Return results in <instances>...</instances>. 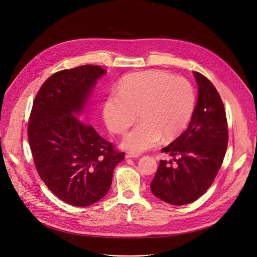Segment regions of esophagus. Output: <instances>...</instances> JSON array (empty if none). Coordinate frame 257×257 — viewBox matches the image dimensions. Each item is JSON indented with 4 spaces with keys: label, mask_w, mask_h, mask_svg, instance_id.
<instances>
[{
    "label": "esophagus",
    "mask_w": 257,
    "mask_h": 257,
    "mask_svg": "<svg viewBox=\"0 0 257 257\" xmlns=\"http://www.w3.org/2000/svg\"><path fill=\"white\" fill-rule=\"evenodd\" d=\"M140 155L137 154V153H133V152H127L125 154V159H137V157H139Z\"/></svg>",
    "instance_id": "34e87169"
}]
</instances>
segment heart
Listing matches in <instances>:
<instances>
[{
    "label": "heart",
    "instance_id": "obj_1",
    "mask_svg": "<svg viewBox=\"0 0 257 257\" xmlns=\"http://www.w3.org/2000/svg\"><path fill=\"white\" fill-rule=\"evenodd\" d=\"M195 107V91L184 78L164 71H146L125 76L103 107L107 127L125 132L137 119L141 122L126 133L120 146L133 153L144 152L164 141H172L188 125Z\"/></svg>",
    "mask_w": 257,
    "mask_h": 257
}]
</instances>
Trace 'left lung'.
Here are the masks:
<instances>
[{
    "instance_id": "1",
    "label": "left lung",
    "mask_w": 257,
    "mask_h": 257,
    "mask_svg": "<svg viewBox=\"0 0 257 257\" xmlns=\"http://www.w3.org/2000/svg\"><path fill=\"white\" fill-rule=\"evenodd\" d=\"M193 76L199 93L189 125L162 149L177 157L173 159L177 165L172 167L161 161L150 184L155 196L175 206L190 204L208 190L227 148V121L221 97L204 75L193 72Z\"/></svg>"
}]
</instances>
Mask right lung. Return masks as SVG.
<instances>
[{
  "label": "right lung",
  "instance_id": "right-lung-1",
  "mask_svg": "<svg viewBox=\"0 0 257 257\" xmlns=\"http://www.w3.org/2000/svg\"><path fill=\"white\" fill-rule=\"evenodd\" d=\"M98 66H80L50 76L31 112L28 138L39 176L62 201L90 206L107 194L116 165L124 160L80 117L98 79Z\"/></svg>",
  "mask_w": 257,
  "mask_h": 257
}]
</instances>
